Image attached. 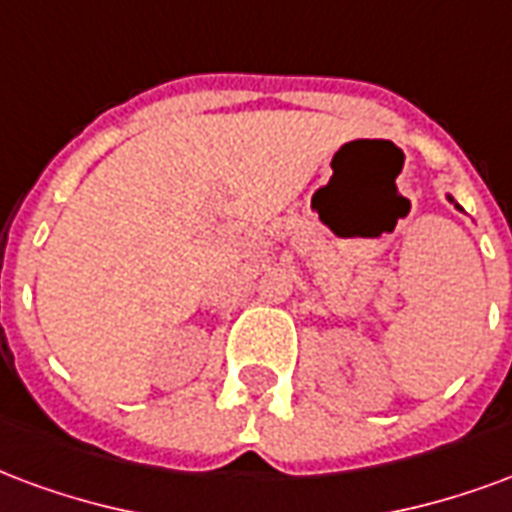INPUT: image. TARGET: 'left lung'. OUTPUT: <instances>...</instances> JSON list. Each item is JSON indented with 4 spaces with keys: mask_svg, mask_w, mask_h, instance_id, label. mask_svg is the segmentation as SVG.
<instances>
[{
    "mask_svg": "<svg viewBox=\"0 0 512 512\" xmlns=\"http://www.w3.org/2000/svg\"><path fill=\"white\" fill-rule=\"evenodd\" d=\"M448 200H450V203H453V206H456V208H458V211H464V208H461V206H458V203H456V200H453V195H448Z\"/></svg>",
    "mask_w": 512,
    "mask_h": 512,
    "instance_id": "left-lung-1",
    "label": "left lung"
}]
</instances>
